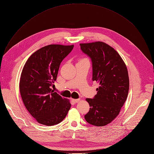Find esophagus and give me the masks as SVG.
Segmentation results:
<instances>
[{"instance_id": "34e87169", "label": "esophagus", "mask_w": 154, "mask_h": 154, "mask_svg": "<svg viewBox=\"0 0 154 154\" xmlns=\"http://www.w3.org/2000/svg\"><path fill=\"white\" fill-rule=\"evenodd\" d=\"M72 101H73L74 103H78V102L80 101V99H73V100H72Z\"/></svg>"}]
</instances>
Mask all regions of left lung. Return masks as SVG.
<instances>
[{
    "label": "left lung",
    "mask_w": 154,
    "mask_h": 154,
    "mask_svg": "<svg viewBox=\"0 0 154 154\" xmlns=\"http://www.w3.org/2000/svg\"><path fill=\"white\" fill-rule=\"evenodd\" d=\"M80 46L91 60L92 80L100 85L93 98L86 99L90 109L85 119L91 125L103 127L115 119L127 100L129 90L127 68L119 54L102 42L80 44Z\"/></svg>",
    "instance_id": "8db88e82"
}]
</instances>
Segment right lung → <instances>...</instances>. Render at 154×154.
I'll list each match as a JSON object with an SVG mask.
<instances>
[{"label": "right lung", "instance_id": "obj_1", "mask_svg": "<svg viewBox=\"0 0 154 154\" xmlns=\"http://www.w3.org/2000/svg\"><path fill=\"white\" fill-rule=\"evenodd\" d=\"M72 45H49L34 52L24 64L20 90L23 103L40 124L53 126L66 117L71 104L51 87L57 80L62 61L71 52Z\"/></svg>", "mask_w": 154, "mask_h": 154}]
</instances>
